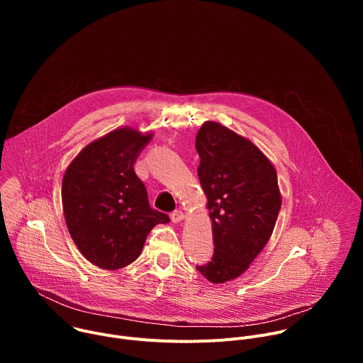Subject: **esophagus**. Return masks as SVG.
Wrapping results in <instances>:
<instances>
[{
	"mask_svg": "<svg viewBox=\"0 0 363 363\" xmlns=\"http://www.w3.org/2000/svg\"><path fill=\"white\" fill-rule=\"evenodd\" d=\"M184 213L181 211V210H175L172 214H171V220H172V223H179V221H182L184 220Z\"/></svg>",
	"mask_w": 363,
	"mask_h": 363,
	"instance_id": "34e87169",
	"label": "esophagus"
}]
</instances>
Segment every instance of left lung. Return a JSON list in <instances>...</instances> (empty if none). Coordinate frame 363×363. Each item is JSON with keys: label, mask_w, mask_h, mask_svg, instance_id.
<instances>
[{"label": "left lung", "mask_w": 363, "mask_h": 363, "mask_svg": "<svg viewBox=\"0 0 363 363\" xmlns=\"http://www.w3.org/2000/svg\"><path fill=\"white\" fill-rule=\"evenodd\" d=\"M195 147L214 240L211 262L196 270L224 283L248 269L274 230L281 206L277 174L252 142L217 122L201 126Z\"/></svg>", "instance_id": "8db88e82"}]
</instances>
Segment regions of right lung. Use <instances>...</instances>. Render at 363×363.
<instances>
[{
    "label": "right lung",
    "mask_w": 363,
    "mask_h": 363,
    "mask_svg": "<svg viewBox=\"0 0 363 363\" xmlns=\"http://www.w3.org/2000/svg\"><path fill=\"white\" fill-rule=\"evenodd\" d=\"M152 135L116 129L87 145L66 169L62 186L69 233L100 269L118 270L139 257L149 231L169 223L150 208L133 165Z\"/></svg>",
    "instance_id": "add662e5"
}]
</instances>
